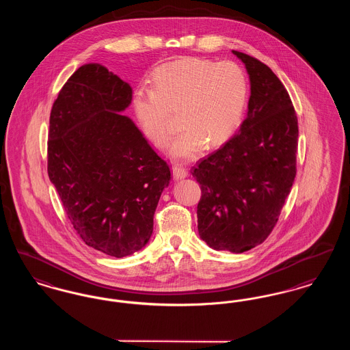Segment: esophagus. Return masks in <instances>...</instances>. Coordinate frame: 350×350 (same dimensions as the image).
I'll list each match as a JSON object with an SVG mask.
<instances>
[{"label":"esophagus","mask_w":350,"mask_h":350,"mask_svg":"<svg viewBox=\"0 0 350 350\" xmlns=\"http://www.w3.org/2000/svg\"><path fill=\"white\" fill-rule=\"evenodd\" d=\"M172 170H173V177L176 180H181V178L187 177V169L186 167H181V165H174L172 167Z\"/></svg>","instance_id":"esophagus-1"}]
</instances>
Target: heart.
<instances>
[{
  "instance_id": "1",
  "label": "heart",
  "mask_w": 350,
  "mask_h": 350,
  "mask_svg": "<svg viewBox=\"0 0 350 350\" xmlns=\"http://www.w3.org/2000/svg\"><path fill=\"white\" fill-rule=\"evenodd\" d=\"M248 96V79L236 63L185 57L154 69L152 89L133 94V114L150 142L164 146L172 135L170 113H178L183 131L169 152L176 159H191L206 142L214 146L234 131Z\"/></svg>"
}]
</instances>
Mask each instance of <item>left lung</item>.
Listing matches in <instances>:
<instances>
[{
    "mask_svg": "<svg viewBox=\"0 0 350 350\" xmlns=\"http://www.w3.org/2000/svg\"><path fill=\"white\" fill-rule=\"evenodd\" d=\"M250 73L248 114L219 150L200 159L202 240L217 250L243 253L275 227L297 176L298 118L281 80L258 59L232 51Z\"/></svg>",
    "mask_w": 350,
    "mask_h": 350,
    "instance_id": "obj_1",
    "label": "left lung"
}]
</instances>
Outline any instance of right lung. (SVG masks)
<instances>
[{
	"instance_id": "obj_1",
	"label": "right lung",
	"mask_w": 350,
	"mask_h": 350,
	"mask_svg": "<svg viewBox=\"0 0 350 350\" xmlns=\"http://www.w3.org/2000/svg\"><path fill=\"white\" fill-rule=\"evenodd\" d=\"M133 89L100 64L79 68L52 105L47 170L83 243L124 257L142 250L170 167L130 118Z\"/></svg>"
}]
</instances>
